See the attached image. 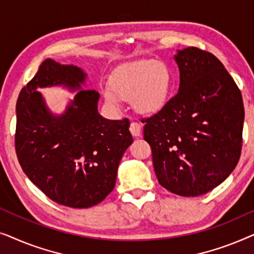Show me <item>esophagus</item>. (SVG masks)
Wrapping results in <instances>:
<instances>
[{"instance_id":"34e87169","label":"esophagus","mask_w":254,"mask_h":254,"mask_svg":"<svg viewBox=\"0 0 254 254\" xmlns=\"http://www.w3.org/2000/svg\"><path fill=\"white\" fill-rule=\"evenodd\" d=\"M141 125L140 124H137V123H130V126H129V130H130V133H131V135H133V136H135V137H138V136H141Z\"/></svg>"}]
</instances>
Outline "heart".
<instances>
[{
	"label": "heart",
	"instance_id": "heart-1",
	"mask_svg": "<svg viewBox=\"0 0 254 254\" xmlns=\"http://www.w3.org/2000/svg\"><path fill=\"white\" fill-rule=\"evenodd\" d=\"M111 89L104 91L110 105L120 107L123 98H133L134 107L143 114H155L166 105L171 89V72L163 62L136 60L112 72Z\"/></svg>",
	"mask_w": 254,
	"mask_h": 254
}]
</instances>
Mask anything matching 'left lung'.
I'll return each instance as SVG.
<instances>
[{
	"label": "left lung",
	"mask_w": 254,
	"mask_h": 254,
	"mask_svg": "<svg viewBox=\"0 0 254 254\" xmlns=\"http://www.w3.org/2000/svg\"><path fill=\"white\" fill-rule=\"evenodd\" d=\"M178 93L143 120L158 183L182 196L209 192L241 157L244 104L218 59L196 47L177 51Z\"/></svg>",
	"instance_id": "left-lung-1"
}]
</instances>
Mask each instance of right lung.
<instances>
[{
  "label": "right lung",
  "instance_id": "add662e5",
  "mask_svg": "<svg viewBox=\"0 0 254 254\" xmlns=\"http://www.w3.org/2000/svg\"><path fill=\"white\" fill-rule=\"evenodd\" d=\"M86 77L77 65L47 59L16 106V154L24 173L51 200L70 208L92 207L112 192L124 152L133 143L129 120L100 116V96L84 89ZM52 86L78 91L61 115L36 91Z\"/></svg>",
  "mask_w": 254,
  "mask_h": 254
}]
</instances>
